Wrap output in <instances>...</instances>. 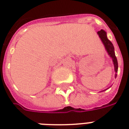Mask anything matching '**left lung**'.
Listing matches in <instances>:
<instances>
[{"label":"left lung","mask_w":129,"mask_h":129,"mask_svg":"<svg viewBox=\"0 0 129 129\" xmlns=\"http://www.w3.org/2000/svg\"><path fill=\"white\" fill-rule=\"evenodd\" d=\"M98 35H99L100 39H101L102 43L104 45L105 49H106V52L108 53V55L111 57L114 64V72H115V76L114 77L116 78V73L118 72V61H117V59L115 55V53H114V47L113 46L112 43H111V41L108 39V37L106 36V32L103 29H101L100 31L97 32Z\"/></svg>","instance_id":"left-lung-1"}]
</instances>
